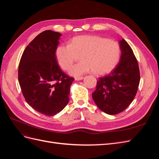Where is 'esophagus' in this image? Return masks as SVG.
Returning <instances> with one entry per match:
<instances>
[{
	"label": "esophagus",
	"mask_w": 159,
	"mask_h": 159,
	"mask_svg": "<svg viewBox=\"0 0 159 159\" xmlns=\"http://www.w3.org/2000/svg\"><path fill=\"white\" fill-rule=\"evenodd\" d=\"M83 79H84V77H76L75 78V80L80 81V80H82Z\"/></svg>",
	"instance_id": "obj_1"
}]
</instances>
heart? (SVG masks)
<instances>
[{
  "label": "heart",
  "mask_w": 159,
  "mask_h": 159,
  "mask_svg": "<svg viewBox=\"0 0 159 159\" xmlns=\"http://www.w3.org/2000/svg\"><path fill=\"white\" fill-rule=\"evenodd\" d=\"M81 56V61L72 66L70 75L80 76L93 71L95 74H107L117 64L120 48L117 42L103 37L81 35L74 37L69 44H60L56 48L55 56L57 64L64 70Z\"/></svg>",
  "instance_id": "heart-1"
}]
</instances>
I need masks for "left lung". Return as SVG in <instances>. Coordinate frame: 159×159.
<instances>
[{"mask_svg": "<svg viewBox=\"0 0 159 159\" xmlns=\"http://www.w3.org/2000/svg\"><path fill=\"white\" fill-rule=\"evenodd\" d=\"M121 56L119 64L110 74L99 78L92 98L97 106L109 115L125 109L133 101L140 81L138 62L131 48L119 41Z\"/></svg>", "mask_w": 159, "mask_h": 159, "instance_id": "obj_1", "label": "left lung"}]
</instances>
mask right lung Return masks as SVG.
<instances>
[{"label":"right lung","mask_w":159,"mask_h":159,"mask_svg":"<svg viewBox=\"0 0 159 159\" xmlns=\"http://www.w3.org/2000/svg\"><path fill=\"white\" fill-rule=\"evenodd\" d=\"M61 34L46 30L27 46L18 66V81L26 102L47 116L60 113L69 102L74 79L57 64L56 49Z\"/></svg>","instance_id":"add662e5"}]
</instances>
